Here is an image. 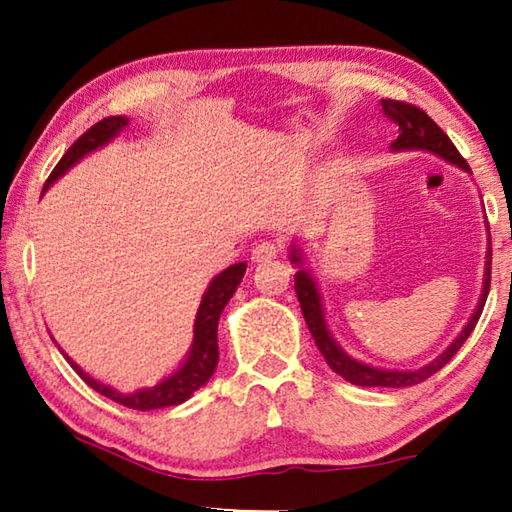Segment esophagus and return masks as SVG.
<instances>
[{
    "label": "esophagus",
    "instance_id": "obj_1",
    "mask_svg": "<svg viewBox=\"0 0 512 512\" xmlns=\"http://www.w3.org/2000/svg\"><path fill=\"white\" fill-rule=\"evenodd\" d=\"M279 251H282V244L261 242V244H256L254 251H251V261H254V263H268L279 254Z\"/></svg>",
    "mask_w": 512,
    "mask_h": 512
}]
</instances>
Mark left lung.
<instances>
[{
    "mask_svg": "<svg viewBox=\"0 0 512 512\" xmlns=\"http://www.w3.org/2000/svg\"><path fill=\"white\" fill-rule=\"evenodd\" d=\"M382 109L391 121L398 123V139L394 144L396 151H405V149H426L438 153L440 158L450 160V163L459 165L461 170L471 172V167L461 153L457 151V146L452 144V139L440 130V125L433 121V118L422 111L415 104L410 102H398V100H382ZM291 261L300 265V251L293 249L291 251ZM489 277H492V244H489L487 251V272H485V289H482L480 303L475 307L471 321H468L464 331L459 333V338L452 342L450 347L445 349L438 359H433L429 366L419 368V370H382V368H373L366 366V363L354 361L352 356H347L342 349L335 345V340L331 338L326 328V319H324V310H321V298L317 286H314L312 277L307 275L305 270L296 272V293H298V303L300 310H303L305 324L310 328L314 342H317L319 352L324 354V359L331 370H335L340 377H345L347 382L359 384V387H412V384H419L424 380H429L431 375H436L440 368H445L447 363L452 361V356L459 352V347L468 340V335L473 333L475 324H478L482 307H485L487 293H489Z\"/></svg>",
    "mask_w": 512,
    "mask_h": 512,
    "instance_id": "left-lung-1",
    "label": "left lung"
}]
</instances>
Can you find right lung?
<instances>
[{
    "label": "right lung",
    "instance_id": "add662e5",
    "mask_svg": "<svg viewBox=\"0 0 512 512\" xmlns=\"http://www.w3.org/2000/svg\"><path fill=\"white\" fill-rule=\"evenodd\" d=\"M128 125V118L123 116H109L102 118L100 123H95L93 128H88L83 135L76 139V142L69 146L65 156L60 158V163L53 167L51 177L46 179V186L53 184L55 179L62 177L69 167H72L76 160H81L86 153L95 151L97 146L107 144L111 137H116L118 132L125 130ZM244 270H247V263H235L230 265L228 270H223L221 275L214 277V282L209 284V289L202 296L198 319H195V335H193V347L191 354L184 366H181L172 377H167L165 382H160L158 387L153 389H142L135 391V394H121V391L107 387V384L93 380V377L83 373V370L76 366V363L65 356V359L72 363V368L79 373L83 382L88 384L90 389H95L97 394L111 398L114 403H121L125 408L132 410H158V408H170V405L184 403L186 398L193 396V391H198L202 384H207L209 377L214 375L216 363H219V338H216V328H219V317L223 307L228 305V300L233 298V293L240 286Z\"/></svg>",
    "mask_w": 512,
    "mask_h": 512
}]
</instances>
